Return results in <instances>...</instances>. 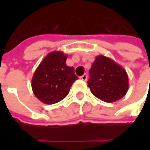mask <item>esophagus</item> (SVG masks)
Instances as JSON below:
<instances>
[{"label":"esophagus","mask_w":150,"mask_h":150,"mask_svg":"<svg viewBox=\"0 0 150 150\" xmlns=\"http://www.w3.org/2000/svg\"><path fill=\"white\" fill-rule=\"evenodd\" d=\"M80 78H81V79L82 81H87V80H88V75H86V74H84L83 75H81V76Z\"/></svg>","instance_id":"esophagus-1"}]
</instances>
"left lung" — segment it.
I'll return each mask as SVG.
<instances>
[{
	"label": "left lung",
	"instance_id": "8db88e82",
	"mask_svg": "<svg viewBox=\"0 0 150 150\" xmlns=\"http://www.w3.org/2000/svg\"><path fill=\"white\" fill-rule=\"evenodd\" d=\"M89 75L88 87L96 97L105 103L116 102L128 92L129 77L126 70L108 57L96 56Z\"/></svg>",
	"mask_w": 150,
	"mask_h": 150
}]
</instances>
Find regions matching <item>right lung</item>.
<instances>
[{
  "instance_id": "obj_1",
  "label": "right lung",
  "mask_w": 150,
  "mask_h": 150,
  "mask_svg": "<svg viewBox=\"0 0 150 150\" xmlns=\"http://www.w3.org/2000/svg\"><path fill=\"white\" fill-rule=\"evenodd\" d=\"M67 54L62 51L50 52L35 69L32 78L35 96L45 104H54L64 99L78 79L75 69L66 64Z\"/></svg>"
}]
</instances>
